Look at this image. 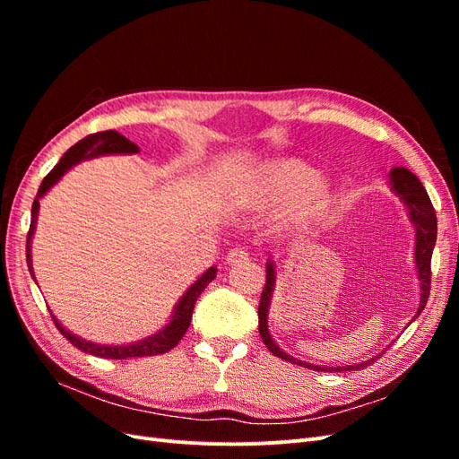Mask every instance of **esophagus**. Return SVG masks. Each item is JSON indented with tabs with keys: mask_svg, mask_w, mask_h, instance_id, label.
<instances>
[{
	"mask_svg": "<svg viewBox=\"0 0 459 459\" xmlns=\"http://www.w3.org/2000/svg\"><path fill=\"white\" fill-rule=\"evenodd\" d=\"M247 260H248V253H245L243 248H231L226 256V262L230 264V266H238V264H243Z\"/></svg>",
	"mask_w": 459,
	"mask_h": 459,
	"instance_id": "esophagus-1",
	"label": "esophagus"
}]
</instances>
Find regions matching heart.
Segmentation results:
<instances>
[{"label": "heart", "mask_w": 459, "mask_h": 459, "mask_svg": "<svg viewBox=\"0 0 459 459\" xmlns=\"http://www.w3.org/2000/svg\"><path fill=\"white\" fill-rule=\"evenodd\" d=\"M235 195L251 208L280 206L281 224L297 230L322 226L335 211V189L319 170L300 159L264 160L245 172Z\"/></svg>", "instance_id": "obj_1"}]
</instances>
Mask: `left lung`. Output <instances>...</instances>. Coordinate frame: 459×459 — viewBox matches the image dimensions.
<instances>
[{"instance_id":"obj_1","label":"left lung","mask_w":459,"mask_h":459,"mask_svg":"<svg viewBox=\"0 0 459 459\" xmlns=\"http://www.w3.org/2000/svg\"><path fill=\"white\" fill-rule=\"evenodd\" d=\"M388 187L394 193V195L402 201V204L406 206L408 218L411 221V226L415 230V251H413V262H415V272H418L420 277V308L415 312L413 319L418 317L429 299V289H430V256H433V248L437 243V214L435 208L430 204V199L427 195L425 187L421 186L420 178L411 174L404 166H396L391 172H388ZM275 281H277V266L275 262L270 258L266 262V285H264V290L260 295V304H258V333L266 344V349L275 354L277 358H283L285 362L304 366L308 369L316 371H352V369H362L369 366L375 358H379L381 354L373 356L366 362L352 364V366H316L310 362H302V359L290 356L280 349L272 337V333L268 329V316H270V307H272V299L275 293ZM411 319V322H413Z\"/></svg>"}]
</instances>
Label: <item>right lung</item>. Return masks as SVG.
<instances>
[{
	"instance_id": "1",
	"label": "right lung",
	"mask_w": 459,
	"mask_h": 459,
	"mask_svg": "<svg viewBox=\"0 0 459 459\" xmlns=\"http://www.w3.org/2000/svg\"><path fill=\"white\" fill-rule=\"evenodd\" d=\"M140 152V147L135 143H132L126 137L120 135L118 132L107 130V132H97L91 134L84 140H80L76 145H73L68 149L65 155L61 157V160L55 164V169L44 178L41 182L36 199L32 203V220H30V231H29V239H26V262H29V270L30 275L34 277V268H32V239H34V231H36V224H38V212H39V201L46 197V193L59 184V179L73 169V166L80 164L82 160H90V159H97L103 155H135ZM216 266L208 268L201 277H197L195 283H191L187 287L186 293L179 297V300L176 302V307L172 310L170 322L166 324L162 329H159L152 335L135 341V342H128V344H101V342H91L82 339L78 335H74L73 331H68L57 317L53 316V322L57 325V329L63 333V335L71 341L78 351L88 352L93 356L100 358H113V359H126V358H142V356H155V354H164L169 352L170 349L179 342L186 335V331L191 324V316H193V308H195V302L199 299V295L206 289V285L211 283L216 277ZM36 281V277H34Z\"/></svg>"
}]
</instances>
